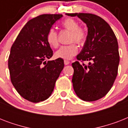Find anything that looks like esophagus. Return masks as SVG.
<instances>
[{"label":"esophagus","mask_w":128,"mask_h":128,"mask_svg":"<svg viewBox=\"0 0 128 128\" xmlns=\"http://www.w3.org/2000/svg\"><path fill=\"white\" fill-rule=\"evenodd\" d=\"M64 64H65V65H68V64H70V61H68V60H64Z\"/></svg>","instance_id":"esophagus-1"}]
</instances>
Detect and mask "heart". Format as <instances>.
<instances>
[{"instance_id":"b5f03b06","label":"heart","mask_w":128,"mask_h":128,"mask_svg":"<svg viewBox=\"0 0 128 128\" xmlns=\"http://www.w3.org/2000/svg\"><path fill=\"white\" fill-rule=\"evenodd\" d=\"M62 27L70 32L69 36V42H72L66 46H61L56 52L55 56L58 58L69 60L78 53V46L74 42L79 45H83L86 40V32L85 30L79 27L78 22L72 18L66 19L62 23ZM46 40L52 48H56L58 46V32L54 28H50L46 36Z\"/></svg>"}]
</instances>
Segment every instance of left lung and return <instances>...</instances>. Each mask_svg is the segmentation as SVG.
Instances as JSON below:
<instances>
[{
  "instance_id": "left-lung-1",
  "label": "left lung",
  "mask_w": 128,
  "mask_h": 128,
  "mask_svg": "<svg viewBox=\"0 0 128 128\" xmlns=\"http://www.w3.org/2000/svg\"><path fill=\"white\" fill-rule=\"evenodd\" d=\"M86 24L88 35L78 61L72 63V84L80 99L93 102L105 96L118 74L120 62L118 44L115 34L101 17L90 13H70ZM82 62V63L80 62ZM83 61H89L88 65Z\"/></svg>"
}]
</instances>
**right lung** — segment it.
<instances>
[{
  "mask_svg": "<svg viewBox=\"0 0 128 128\" xmlns=\"http://www.w3.org/2000/svg\"><path fill=\"white\" fill-rule=\"evenodd\" d=\"M62 14H42L24 25L11 47L8 65L11 82L24 99L38 103L48 99L64 68V60L50 59L48 30Z\"/></svg>",
  "mask_w": 128,
  "mask_h": 128,
  "instance_id": "right-lung-1",
  "label": "right lung"
}]
</instances>
